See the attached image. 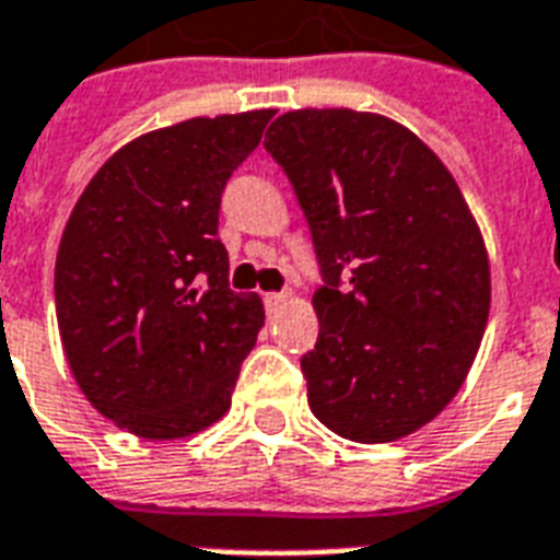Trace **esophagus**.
I'll list each match as a JSON object with an SVG mask.
<instances>
[{"mask_svg":"<svg viewBox=\"0 0 560 560\" xmlns=\"http://www.w3.org/2000/svg\"><path fill=\"white\" fill-rule=\"evenodd\" d=\"M261 302H264V311H267V314H276V311H279L284 302H288V296H284V293H264Z\"/></svg>","mask_w":560,"mask_h":560,"instance_id":"esophagus-1","label":"esophagus"}]
</instances>
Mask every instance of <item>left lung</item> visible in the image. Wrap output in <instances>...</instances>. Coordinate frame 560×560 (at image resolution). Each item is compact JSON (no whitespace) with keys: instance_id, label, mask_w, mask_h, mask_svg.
I'll return each instance as SVG.
<instances>
[{"instance_id":"8db88e82","label":"left lung","mask_w":560,"mask_h":560,"mask_svg":"<svg viewBox=\"0 0 560 560\" xmlns=\"http://www.w3.org/2000/svg\"><path fill=\"white\" fill-rule=\"evenodd\" d=\"M264 148L305 211L323 284L307 404L351 442H395L447 407L491 305L456 179L416 133L354 109H293Z\"/></svg>"}]
</instances>
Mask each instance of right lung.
Instances as JSON below:
<instances>
[{
    "instance_id": "add662e5",
    "label": "right lung",
    "mask_w": 560,
    "mask_h": 560,
    "mask_svg": "<svg viewBox=\"0 0 560 560\" xmlns=\"http://www.w3.org/2000/svg\"><path fill=\"white\" fill-rule=\"evenodd\" d=\"M272 109L191 118L125 144L66 223L57 325L74 381L101 416L142 439H183L232 404L264 325L229 288L220 197Z\"/></svg>"
}]
</instances>
